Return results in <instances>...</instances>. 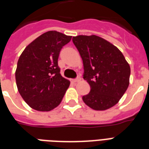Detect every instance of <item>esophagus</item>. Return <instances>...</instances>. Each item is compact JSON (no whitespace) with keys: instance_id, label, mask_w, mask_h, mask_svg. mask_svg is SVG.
I'll return each instance as SVG.
<instances>
[{"instance_id":"obj_1","label":"esophagus","mask_w":149,"mask_h":149,"mask_svg":"<svg viewBox=\"0 0 149 149\" xmlns=\"http://www.w3.org/2000/svg\"><path fill=\"white\" fill-rule=\"evenodd\" d=\"M79 81H80V77H77V79H72V82H73V83H78V82H79Z\"/></svg>"}]
</instances>
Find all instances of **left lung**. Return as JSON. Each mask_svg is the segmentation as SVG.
<instances>
[{"label": "left lung", "instance_id": "1", "mask_svg": "<svg viewBox=\"0 0 149 149\" xmlns=\"http://www.w3.org/2000/svg\"><path fill=\"white\" fill-rule=\"evenodd\" d=\"M72 42L83 59L84 79L91 86L84 102L96 111L114 106L129 85L131 69L122 52L94 35L72 37Z\"/></svg>", "mask_w": 149, "mask_h": 149}]
</instances>
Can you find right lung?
I'll list each match as a JSON object with an SVG mask.
<instances>
[{
	"label": "right lung",
	"instance_id": "right-lung-1",
	"mask_svg": "<svg viewBox=\"0 0 149 149\" xmlns=\"http://www.w3.org/2000/svg\"><path fill=\"white\" fill-rule=\"evenodd\" d=\"M72 36L56 31L41 35L22 52L15 79L18 92L29 107L49 111L58 106L70 82L60 74L59 52Z\"/></svg>",
	"mask_w": 149,
	"mask_h": 149
}]
</instances>
